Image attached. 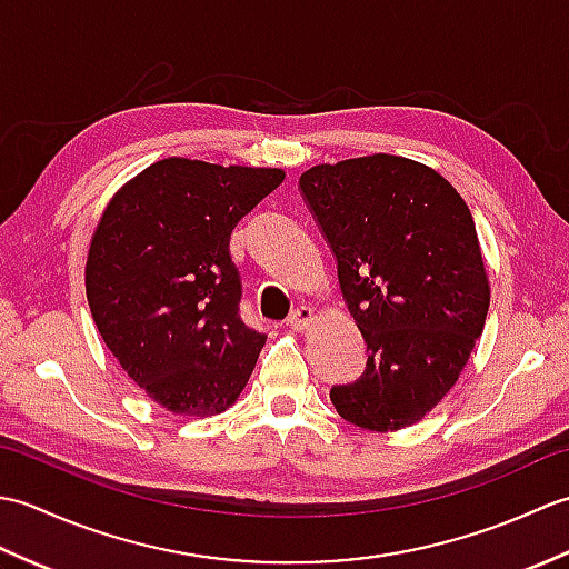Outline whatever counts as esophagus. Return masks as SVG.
Masks as SVG:
<instances>
[{"mask_svg":"<svg viewBox=\"0 0 569 569\" xmlns=\"http://www.w3.org/2000/svg\"><path fill=\"white\" fill-rule=\"evenodd\" d=\"M312 320H316V310H312L310 306H300L291 312V318H288V325H291V330L296 332H303L308 330Z\"/></svg>","mask_w":569,"mask_h":569,"instance_id":"34e87169","label":"esophagus"}]
</instances>
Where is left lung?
I'll use <instances>...</instances> for the list:
<instances>
[{"label":"left lung","mask_w":569,"mask_h":569,"mask_svg":"<svg viewBox=\"0 0 569 569\" xmlns=\"http://www.w3.org/2000/svg\"><path fill=\"white\" fill-rule=\"evenodd\" d=\"M300 190L337 257L367 369L335 386L345 420L413 426L467 367L489 312V273L462 196L435 168L393 153L312 166Z\"/></svg>","instance_id":"1"}]
</instances>
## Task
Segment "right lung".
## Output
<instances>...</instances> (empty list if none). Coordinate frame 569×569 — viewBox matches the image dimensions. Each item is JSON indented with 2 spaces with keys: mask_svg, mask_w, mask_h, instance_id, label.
Wrapping results in <instances>:
<instances>
[{
  "mask_svg": "<svg viewBox=\"0 0 569 569\" xmlns=\"http://www.w3.org/2000/svg\"><path fill=\"white\" fill-rule=\"evenodd\" d=\"M283 168L168 156L107 202L84 293L107 349L151 401L210 418L237 403L266 335L239 318L229 234L283 183Z\"/></svg>",
  "mask_w": 569,
  "mask_h": 569,
  "instance_id": "obj_1",
  "label": "right lung"
}]
</instances>
